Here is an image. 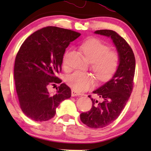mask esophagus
<instances>
[{"label":"esophagus","instance_id":"1","mask_svg":"<svg viewBox=\"0 0 151 151\" xmlns=\"http://www.w3.org/2000/svg\"><path fill=\"white\" fill-rule=\"evenodd\" d=\"M80 95H81V94L79 93H78L77 91H74V90H72L71 91V96L72 97L80 96Z\"/></svg>","mask_w":151,"mask_h":151}]
</instances>
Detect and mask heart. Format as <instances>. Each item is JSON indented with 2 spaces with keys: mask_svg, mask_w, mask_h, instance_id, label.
I'll use <instances>...</instances> for the list:
<instances>
[{
  "mask_svg": "<svg viewBox=\"0 0 151 151\" xmlns=\"http://www.w3.org/2000/svg\"><path fill=\"white\" fill-rule=\"evenodd\" d=\"M81 49L86 58L91 62V69L97 79L106 81L117 71L119 65L120 56L116 51L110 50V47L98 38H90L82 43ZM67 51L63 56V65H67ZM68 85L78 92L89 88L94 83L93 76L88 73L75 71L67 78Z\"/></svg>",
  "mask_w": 151,
  "mask_h": 151,
  "instance_id": "b5f03b06",
  "label": "heart"
}]
</instances>
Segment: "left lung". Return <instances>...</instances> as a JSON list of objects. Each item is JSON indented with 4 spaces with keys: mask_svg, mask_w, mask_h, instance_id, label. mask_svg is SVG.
I'll use <instances>...</instances> for the list:
<instances>
[{
    "mask_svg": "<svg viewBox=\"0 0 151 151\" xmlns=\"http://www.w3.org/2000/svg\"><path fill=\"white\" fill-rule=\"evenodd\" d=\"M95 33L111 37L120 56L118 69L113 77L93 92L96 98L88 96L92 101L91 109L80 114L84 124L92 129H101L119 117L129 100L134 84L135 58L131 47L117 32L101 29Z\"/></svg>",
    "mask_w": 151,
    "mask_h": 151,
    "instance_id": "obj_1",
    "label": "left lung"
}]
</instances>
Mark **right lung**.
<instances>
[{
	"mask_svg": "<svg viewBox=\"0 0 151 151\" xmlns=\"http://www.w3.org/2000/svg\"><path fill=\"white\" fill-rule=\"evenodd\" d=\"M74 31L49 26L30 35L20 47L14 64V80L20 109L34 121H47L55 115L62 101L71 96L65 83L55 94L48 87L60 84L65 49L80 36Z\"/></svg>",
	"mask_w": 151,
	"mask_h": 151,
	"instance_id": "1",
	"label": "right lung"
}]
</instances>
